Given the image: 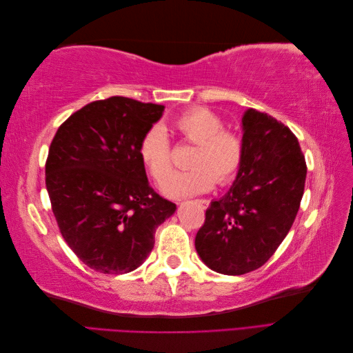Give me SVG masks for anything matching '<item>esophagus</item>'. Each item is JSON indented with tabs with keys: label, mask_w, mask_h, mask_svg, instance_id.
Returning <instances> with one entry per match:
<instances>
[{
	"label": "esophagus",
	"mask_w": 353,
	"mask_h": 353,
	"mask_svg": "<svg viewBox=\"0 0 353 353\" xmlns=\"http://www.w3.org/2000/svg\"><path fill=\"white\" fill-rule=\"evenodd\" d=\"M194 203L201 209H208V206H209V200H205V199H197V200H194Z\"/></svg>",
	"instance_id": "34e87169"
}]
</instances>
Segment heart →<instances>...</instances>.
<instances>
[{"mask_svg":"<svg viewBox=\"0 0 353 353\" xmlns=\"http://www.w3.org/2000/svg\"><path fill=\"white\" fill-rule=\"evenodd\" d=\"M176 132L194 144L188 157L187 170L167 175L172 169V145L163 126L154 125L144 132L138 144L140 156L148 175L169 197H185L205 193L215 184L225 185L239 174L244 159L243 138L223 128L221 117L205 108H194L181 113L174 121Z\"/></svg>","mask_w":353,"mask_h":353,"instance_id":"heart-1","label":"heart"}]
</instances>
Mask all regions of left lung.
I'll list each match as a JSON object with an SVG mask.
<instances>
[{
	"label": "left lung",
	"mask_w": 353,
	"mask_h": 353,
	"mask_svg": "<svg viewBox=\"0 0 353 353\" xmlns=\"http://www.w3.org/2000/svg\"><path fill=\"white\" fill-rule=\"evenodd\" d=\"M244 159L236 183L206 210L196 250L210 270L243 275L268 262L290 231L306 162L290 128L256 109L243 116Z\"/></svg>",
	"instance_id": "obj_1"
}]
</instances>
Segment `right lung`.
I'll return each instance as SVG.
<instances>
[{
    "instance_id": "right-lung-1",
    "label": "right lung",
    "mask_w": 353,
    "mask_h": 353,
    "mask_svg": "<svg viewBox=\"0 0 353 353\" xmlns=\"http://www.w3.org/2000/svg\"><path fill=\"white\" fill-rule=\"evenodd\" d=\"M163 109L128 97L97 100L70 114L52 138L46 162L51 209L63 239L94 271L138 268L156 228L176 209L148 184L138 156Z\"/></svg>"
}]
</instances>
